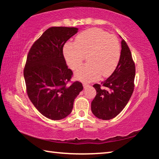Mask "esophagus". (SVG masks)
Returning <instances> with one entry per match:
<instances>
[{
  "instance_id": "1",
  "label": "esophagus",
  "mask_w": 159,
  "mask_h": 159,
  "mask_svg": "<svg viewBox=\"0 0 159 159\" xmlns=\"http://www.w3.org/2000/svg\"><path fill=\"white\" fill-rule=\"evenodd\" d=\"M83 87H84V88H86L87 87H88V86H89V84H88V83H83Z\"/></svg>"
}]
</instances>
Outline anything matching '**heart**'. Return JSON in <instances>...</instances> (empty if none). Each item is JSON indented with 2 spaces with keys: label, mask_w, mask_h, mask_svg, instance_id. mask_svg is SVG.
Instances as JSON below:
<instances>
[{
  "label": "heart",
  "mask_w": 159,
  "mask_h": 159,
  "mask_svg": "<svg viewBox=\"0 0 159 159\" xmlns=\"http://www.w3.org/2000/svg\"><path fill=\"white\" fill-rule=\"evenodd\" d=\"M63 53L68 65L73 70L79 68L88 56V64L75 74L78 79L91 81L101 75L108 77L114 73L120 57V46L116 36L99 28L83 31L75 42H66Z\"/></svg>",
  "instance_id": "heart-1"
}]
</instances>
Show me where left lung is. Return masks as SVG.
<instances>
[{"instance_id": "obj_1", "label": "left lung", "mask_w": 159, "mask_h": 159, "mask_svg": "<svg viewBox=\"0 0 159 159\" xmlns=\"http://www.w3.org/2000/svg\"><path fill=\"white\" fill-rule=\"evenodd\" d=\"M135 65L130 50L124 40L118 66L111 76L95 84L97 95L91 102L93 114L99 119L110 120L119 114L130 99L134 87Z\"/></svg>"}]
</instances>
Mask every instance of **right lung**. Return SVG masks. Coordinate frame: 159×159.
Segmentation results:
<instances>
[{
  "mask_svg": "<svg viewBox=\"0 0 159 159\" xmlns=\"http://www.w3.org/2000/svg\"><path fill=\"white\" fill-rule=\"evenodd\" d=\"M77 31L75 27L48 29L32 45L26 58L24 77L28 97L38 111L51 120L71 114L75 98L83 89L79 81L68 84L73 72L63 55L64 45Z\"/></svg>",
  "mask_w": 159,
  "mask_h": 159,
  "instance_id": "add662e5",
  "label": "right lung"
}]
</instances>
